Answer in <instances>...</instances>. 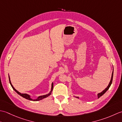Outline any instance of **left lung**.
Segmentation results:
<instances>
[{"mask_svg": "<svg viewBox=\"0 0 122 122\" xmlns=\"http://www.w3.org/2000/svg\"><path fill=\"white\" fill-rule=\"evenodd\" d=\"M113 72H112V77H111V81H110V82L109 84L108 85L107 87V88H106V89H105L104 90H103L102 92H101V93H98V94H97L98 98H99V97H101V96H102L103 94H104V93H105L108 90V89H109L110 87V86H111V84H112V81H113ZM77 97V98H79L78 97Z\"/></svg>", "mask_w": 122, "mask_h": 122, "instance_id": "left-lung-1", "label": "left lung"}]
</instances>
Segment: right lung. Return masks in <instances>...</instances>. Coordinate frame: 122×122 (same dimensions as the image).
I'll return each mask as SVG.
<instances>
[{
    "label": "right lung",
    "mask_w": 122,
    "mask_h": 122,
    "mask_svg": "<svg viewBox=\"0 0 122 122\" xmlns=\"http://www.w3.org/2000/svg\"><path fill=\"white\" fill-rule=\"evenodd\" d=\"M9 82H10V85H11V87H12V89H14L15 92H16L19 95H20V96H21L22 97H24V98H26V99H27V100H31V101H39V100H42V99H43V98H46V97H49V95H50L51 94V92H52V90H53V83H52V87H51V92L49 93V94H46V95H42V96H40V97H38V98H37V99H36V100H32V99H31V98H30V95H29L28 94H22V93H20V92H19L18 91H17L16 90H15V88L14 87V86H12V84H11V81H10V77H9Z\"/></svg>",
    "instance_id": "right-lung-1"
}]
</instances>
